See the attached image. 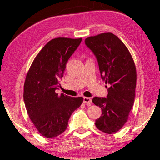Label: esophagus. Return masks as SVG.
<instances>
[{
    "instance_id": "1",
    "label": "esophagus",
    "mask_w": 160,
    "mask_h": 160,
    "mask_svg": "<svg viewBox=\"0 0 160 160\" xmlns=\"http://www.w3.org/2000/svg\"><path fill=\"white\" fill-rule=\"evenodd\" d=\"M84 103L87 104H90L92 103V99L89 97H84Z\"/></svg>"
}]
</instances>
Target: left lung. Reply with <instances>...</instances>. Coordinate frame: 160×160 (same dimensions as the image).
<instances>
[{"label": "left lung", "instance_id": "left-lung-1", "mask_svg": "<svg viewBox=\"0 0 160 160\" xmlns=\"http://www.w3.org/2000/svg\"><path fill=\"white\" fill-rule=\"evenodd\" d=\"M85 44L97 57L102 79L110 85L107 97L92 100L102 109L95 125L106 134L116 133L128 120L134 104L137 84L134 60L125 44L111 32L90 36Z\"/></svg>", "mask_w": 160, "mask_h": 160}]
</instances>
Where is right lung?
Instances as JSON below:
<instances>
[{"instance_id": "1", "label": "right lung", "mask_w": 160, "mask_h": 160, "mask_svg": "<svg viewBox=\"0 0 160 160\" xmlns=\"http://www.w3.org/2000/svg\"><path fill=\"white\" fill-rule=\"evenodd\" d=\"M81 41V38L52 39L36 55L27 73L23 87L26 108L38 132L47 138L62 134L72 113L83 102L82 97L55 92L68 59Z\"/></svg>"}]
</instances>
